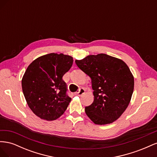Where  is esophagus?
Instances as JSON below:
<instances>
[{"label":"esophagus","instance_id":"obj_1","mask_svg":"<svg viewBox=\"0 0 157 157\" xmlns=\"http://www.w3.org/2000/svg\"><path fill=\"white\" fill-rule=\"evenodd\" d=\"M84 92H85V90H84V88H80V89H79L78 92H76L75 94L76 95V96H81V95H82V94H83Z\"/></svg>","mask_w":157,"mask_h":157}]
</instances>
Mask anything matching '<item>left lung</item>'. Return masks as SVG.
<instances>
[{
  "mask_svg": "<svg viewBox=\"0 0 157 157\" xmlns=\"http://www.w3.org/2000/svg\"><path fill=\"white\" fill-rule=\"evenodd\" d=\"M76 64L92 79L94 100L85 107L87 116L96 124L115 121L128 106L134 79L128 65L105 54L90 55Z\"/></svg>",
  "mask_w": 157,
  "mask_h": 157,
  "instance_id": "obj_1",
  "label": "left lung"
}]
</instances>
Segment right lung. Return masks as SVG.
Wrapping results in <instances>:
<instances>
[{"label":"right lung","mask_w":157,"mask_h":157,"mask_svg":"<svg viewBox=\"0 0 157 157\" xmlns=\"http://www.w3.org/2000/svg\"><path fill=\"white\" fill-rule=\"evenodd\" d=\"M73 62L69 56L51 53L28 66L21 80L23 92L29 108L42 119L54 121L67 109L71 98L63 77Z\"/></svg>","instance_id":"obj_1"}]
</instances>
